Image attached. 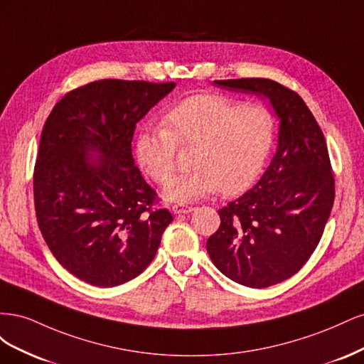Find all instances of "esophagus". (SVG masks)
<instances>
[{"label": "esophagus", "mask_w": 364, "mask_h": 364, "mask_svg": "<svg viewBox=\"0 0 364 364\" xmlns=\"http://www.w3.org/2000/svg\"><path fill=\"white\" fill-rule=\"evenodd\" d=\"M194 206H188V205H182V203H176L171 206V213L173 214H188L194 211Z\"/></svg>", "instance_id": "34e87169"}]
</instances>
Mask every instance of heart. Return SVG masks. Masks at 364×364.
Wrapping results in <instances>:
<instances>
[{
    "label": "heart",
    "mask_w": 364,
    "mask_h": 364,
    "mask_svg": "<svg viewBox=\"0 0 364 364\" xmlns=\"http://www.w3.org/2000/svg\"><path fill=\"white\" fill-rule=\"evenodd\" d=\"M162 123L138 132L135 153L149 178L162 185L178 165V146H196L194 168L165 188V197L176 202H193L220 190L232 196L250 188L266 165L277 129L267 107L220 94L186 98L165 112Z\"/></svg>",
    "instance_id": "1"
}]
</instances>
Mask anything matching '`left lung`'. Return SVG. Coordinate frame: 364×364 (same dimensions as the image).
Wrapping results in <instances>:
<instances>
[{"label": "left lung", "mask_w": 364, "mask_h": 364, "mask_svg": "<svg viewBox=\"0 0 364 364\" xmlns=\"http://www.w3.org/2000/svg\"><path fill=\"white\" fill-rule=\"evenodd\" d=\"M237 92L267 97L281 118L279 144L255 188L218 209L206 241L225 277L250 289L291 278L322 238L336 197L326 141L314 115L290 87L270 79L215 80Z\"/></svg>", "instance_id": "8db88e82"}]
</instances>
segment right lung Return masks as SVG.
<instances>
[{
  "label": "right lung",
  "instance_id": "obj_1",
  "mask_svg": "<svg viewBox=\"0 0 364 364\" xmlns=\"http://www.w3.org/2000/svg\"><path fill=\"white\" fill-rule=\"evenodd\" d=\"M174 86L91 82L65 94L43 124L33 173L41 234L65 269L95 287L144 272L173 222L135 165L132 139Z\"/></svg>",
  "mask_w": 364,
  "mask_h": 364
}]
</instances>
